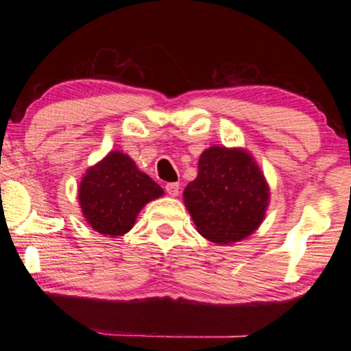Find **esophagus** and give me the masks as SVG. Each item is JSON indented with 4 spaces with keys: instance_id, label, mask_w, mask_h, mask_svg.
Masks as SVG:
<instances>
[{
    "instance_id": "1",
    "label": "esophagus",
    "mask_w": 351,
    "mask_h": 351,
    "mask_svg": "<svg viewBox=\"0 0 351 351\" xmlns=\"http://www.w3.org/2000/svg\"><path fill=\"white\" fill-rule=\"evenodd\" d=\"M165 192H167L170 197H178V195H180V184L176 182L165 184Z\"/></svg>"
}]
</instances>
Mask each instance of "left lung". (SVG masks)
<instances>
[{"label": "left lung", "instance_id": "8db88e82", "mask_svg": "<svg viewBox=\"0 0 351 351\" xmlns=\"http://www.w3.org/2000/svg\"><path fill=\"white\" fill-rule=\"evenodd\" d=\"M268 198V184L254 159L224 147L203 152L197 180L184 189V203L198 232L213 243L251 235L265 217Z\"/></svg>", "mask_w": 351, "mask_h": 351}]
</instances>
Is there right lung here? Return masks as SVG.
<instances>
[{
    "label": "right lung",
    "mask_w": 351,
    "mask_h": 351,
    "mask_svg": "<svg viewBox=\"0 0 351 351\" xmlns=\"http://www.w3.org/2000/svg\"><path fill=\"white\" fill-rule=\"evenodd\" d=\"M162 193L164 190L142 173L132 158L111 152L83 176L79 199L83 215L96 232L119 237L133 228L148 201Z\"/></svg>",
    "instance_id": "1"
}]
</instances>
